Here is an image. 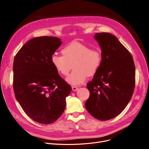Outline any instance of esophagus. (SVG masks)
Instances as JSON below:
<instances>
[{
	"label": "esophagus",
	"mask_w": 149,
	"mask_h": 149,
	"mask_svg": "<svg viewBox=\"0 0 149 149\" xmlns=\"http://www.w3.org/2000/svg\"><path fill=\"white\" fill-rule=\"evenodd\" d=\"M72 90L74 91H77L78 89H79V88H78L77 86H72Z\"/></svg>",
	"instance_id": "1"
}]
</instances>
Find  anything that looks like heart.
<instances>
[{"label": "heart", "instance_id": "obj_1", "mask_svg": "<svg viewBox=\"0 0 149 149\" xmlns=\"http://www.w3.org/2000/svg\"><path fill=\"white\" fill-rule=\"evenodd\" d=\"M62 54L54 53L51 57V61L57 71L66 75L71 68L74 70L68 77L66 81L73 85L83 83L87 75H94L98 70L102 61L101 53L92 50L88 46L77 42H73L65 46Z\"/></svg>", "mask_w": 149, "mask_h": 149}]
</instances>
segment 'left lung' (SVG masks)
Returning <instances> with one entry per match:
<instances>
[{
	"label": "left lung",
	"instance_id": "1",
	"mask_svg": "<svg viewBox=\"0 0 149 149\" xmlns=\"http://www.w3.org/2000/svg\"><path fill=\"white\" fill-rule=\"evenodd\" d=\"M101 50L102 61L87 84L90 96L85 107L101 121L118 115L129 103L134 91L135 67L133 57L116 37L109 33L94 36Z\"/></svg>",
	"mask_w": 149,
	"mask_h": 149
}]
</instances>
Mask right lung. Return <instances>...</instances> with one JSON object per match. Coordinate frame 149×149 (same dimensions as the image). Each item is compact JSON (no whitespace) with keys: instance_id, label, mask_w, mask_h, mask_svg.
<instances>
[{"instance_id":"right-lung-1","label":"right lung","mask_w":149,"mask_h":149,"mask_svg":"<svg viewBox=\"0 0 149 149\" xmlns=\"http://www.w3.org/2000/svg\"><path fill=\"white\" fill-rule=\"evenodd\" d=\"M54 37H35L23 45L13 62V89L23 110L34 121L51 124L63 113L71 87L60 76L51 57L61 45Z\"/></svg>"}]
</instances>
